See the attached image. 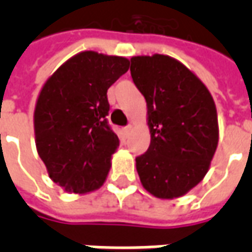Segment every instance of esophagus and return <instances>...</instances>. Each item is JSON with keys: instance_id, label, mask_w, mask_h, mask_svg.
<instances>
[{"instance_id": "34e87169", "label": "esophagus", "mask_w": 252, "mask_h": 252, "mask_svg": "<svg viewBox=\"0 0 252 252\" xmlns=\"http://www.w3.org/2000/svg\"><path fill=\"white\" fill-rule=\"evenodd\" d=\"M132 131V126L131 124H129V126H124V128H123V132H124V133H126V136H128V135H129V132Z\"/></svg>"}]
</instances>
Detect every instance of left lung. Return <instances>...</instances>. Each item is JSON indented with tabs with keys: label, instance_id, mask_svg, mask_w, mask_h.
<instances>
[{
	"label": "left lung",
	"instance_id": "left-lung-1",
	"mask_svg": "<svg viewBox=\"0 0 252 252\" xmlns=\"http://www.w3.org/2000/svg\"><path fill=\"white\" fill-rule=\"evenodd\" d=\"M147 102L151 143L136 158L144 189L158 198L186 194L205 177L219 143L215 101L189 68L167 55L131 58Z\"/></svg>",
	"mask_w": 252,
	"mask_h": 252
}]
</instances>
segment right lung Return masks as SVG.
Listing matches in <instances>:
<instances>
[{"label":"right lung","mask_w":252,"mask_h":252,"mask_svg":"<svg viewBox=\"0 0 252 252\" xmlns=\"http://www.w3.org/2000/svg\"><path fill=\"white\" fill-rule=\"evenodd\" d=\"M129 61L94 51L70 58L47 79L33 115L37 154L48 175L68 193L104 185L119 137L108 124L106 92Z\"/></svg>","instance_id":"obj_1"}]
</instances>
